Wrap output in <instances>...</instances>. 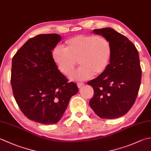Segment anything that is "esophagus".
Returning <instances> with one entry per match:
<instances>
[{"label":"esophagus","mask_w":151,"mask_h":151,"mask_svg":"<svg viewBox=\"0 0 151 151\" xmlns=\"http://www.w3.org/2000/svg\"><path fill=\"white\" fill-rule=\"evenodd\" d=\"M84 85V83H83V82H78L77 83V86L78 88H81L82 86H83Z\"/></svg>","instance_id":"esophagus-1"}]
</instances>
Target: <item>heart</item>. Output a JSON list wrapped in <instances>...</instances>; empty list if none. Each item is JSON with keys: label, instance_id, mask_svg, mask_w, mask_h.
<instances>
[{"label": "heart", "instance_id": "1", "mask_svg": "<svg viewBox=\"0 0 151 151\" xmlns=\"http://www.w3.org/2000/svg\"><path fill=\"white\" fill-rule=\"evenodd\" d=\"M111 53V43L106 38L78 35L66 40L64 49L56 47L52 56L59 70L65 75L73 73L78 61L81 67L71 78L84 81L103 73L110 63Z\"/></svg>", "mask_w": 151, "mask_h": 151}]
</instances>
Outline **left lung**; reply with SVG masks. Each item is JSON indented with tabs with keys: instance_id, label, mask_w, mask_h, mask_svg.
Segmentation results:
<instances>
[{
	"instance_id": "left-lung-1",
	"label": "left lung",
	"mask_w": 151,
	"mask_h": 151,
	"mask_svg": "<svg viewBox=\"0 0 151 151\" xmlns=\"http://www.w3.org/2000/svg\"><path fill=\"white\" fill-rule=\"evenodd\" d=\"M93 32L110 41L112 53L105 71L88 82L94 91L89 104L101 118H118L129 111L138 93L142 80L139 54L127 37L111 28Z\"/></svg>"
}]
</instances>
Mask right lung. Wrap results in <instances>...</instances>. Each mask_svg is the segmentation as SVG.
Here are the masks:
<instances>
[{
  "instance_id": "add662e5",
  "label": "right lung",
  "mask_w": 151,
  "mask_h": 151,
  "mask_svg": "<svg viewBox=\"0 0 151 151\" xmlns=\"http://www.w3.org/2000/svg\"><path fill=\"white\" fill-rule=\"evenodd\" d=\"M60 40L57 34L37 35L12 58L11 84L16 102L27 118L43 124L58 123L78 91L53 60L52 50Z\"/></svg>"
}]
</instances>
